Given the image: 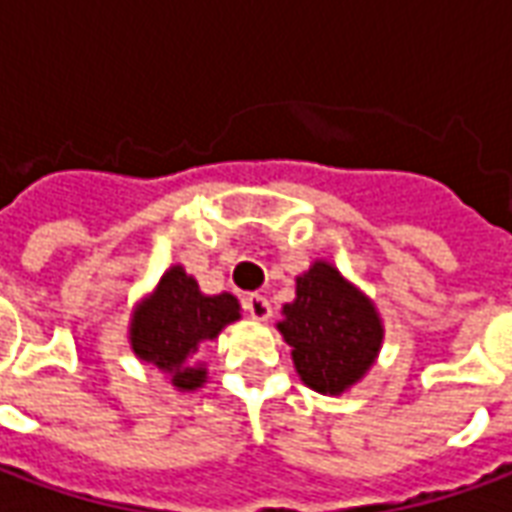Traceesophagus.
Masks as SVG:
<instances>
[{"instance_id":"34e87169","label":"esophagus","mask_w":512,"mask_h":512,"mask_svg":"<svg viewBox=\"0 0 512 512\" xmlns=\"http://www.w3.org/2000/svg\"><path fill=\"white\" fill-rule=\"evenodd\" d=\"M244 310L249 312V315H252L255 321H268V318H271V304H268L266 296H257V293L246 296Z\"/></svg>"}]
</instances>
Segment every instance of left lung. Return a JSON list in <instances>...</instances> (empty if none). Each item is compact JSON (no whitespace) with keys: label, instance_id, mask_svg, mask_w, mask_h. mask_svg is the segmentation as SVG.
<instances>
[{"label":"left lung","instance_id":"left-lung-1","mask_svg":"<svg viewBox=\"0 0 512 512\" xmlns=\"http://www.w3.org/2000/svg\"><path fill=\"white\" fill-rule=\"evenodd\" d=\"M282 312L279 332L293 348L301 381L323 395H340L365 376L384 340L373 304L329 263L296 279V301Z\"/></svg>","mask_w":512,"mask_h":512}]
</instances>
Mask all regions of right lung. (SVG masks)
Returning a JSON list of instances; mask_svg holds the SVG:
<instances>
[{"mask_svg":"<svg viewBox=\"0 0 512 512\" xmlns=\"http://www.w3.org/2000/svg\"><path fill=\"white\" fill-rule=\"evenodd\" d=\"M233 321H238L235 296H202L197 282L175 266L134 312L131 345L142 362L169 370L178 389H194L205 381V370L186 367L189 356Z\"/></svg>","mask_w":512,"mask_h":512,"instance_id":"1","label":"right lung"}]
</instances>
